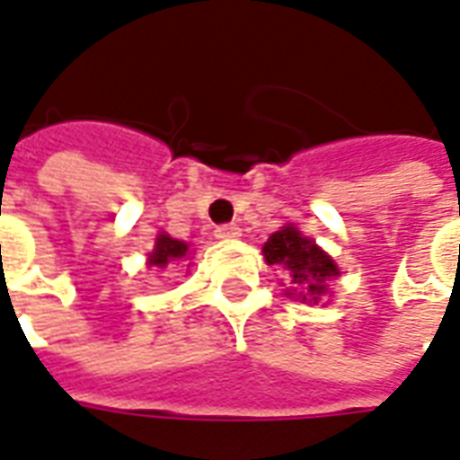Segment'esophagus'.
Returning a JSON list of instances; mask_svg holds the SVG:
<instances>
[{"label": "esophagus", "instance_id": "34e87169", "mask_svg": "<svg viewBox=\"0 0 460 460\" xmlns=\"http://www.w3.org/2000/svg\"><path fill=\"white\" fill-rule=\"evenodd\" d=\"M214 236H217V239H221V241L239 239L241 229L236 226V224H221V226H217V231H214Z\"/></svg>", "mask_w": 460, "mask_h": 460}]
</instances>
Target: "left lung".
Instances as JSON below:
<instances>
[{
    "label": "left lung",
    "mask_w": 460,
    "mask_h": 460,
    "mask_svg": "<svg viewBox=\"0 0 460 460\" xmlns=\"http://www.w3.org/2000/svg\"><path fill=\"white\" fill-rule=\"evenodd\" d=\"M263 256L268 265H278L280 270L288 273L290 288L288 297H302L309 302H319L322 295L329 292L326 280L339 275V265L332 261V256L316 246L314 241L302 236L295 226H282L275 231L270 239L265 241Z\"/></svg>",
    "instance_id": "obj_1"
}]
</instances>
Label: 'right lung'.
<instances>
[{
  "instance_id": "obj_1",
  "label": "right lung",
  "mask_w": 460,
  "mask_h": 460,
  "mask_svg": "<svg viewBox=\"0 0 460 460\" xmlns=\"http://www.w3.org/2000/svg\"><path fill=\"white\" fill-rule=\"evenodd\" d=\"M187 251H190V243L172 239L165 231H161L158 239H155V246H153V251L148 253V265L165 270V268H170L172 263L182 261V258L187 256Z\"/></svg>"
}]
</instances>
